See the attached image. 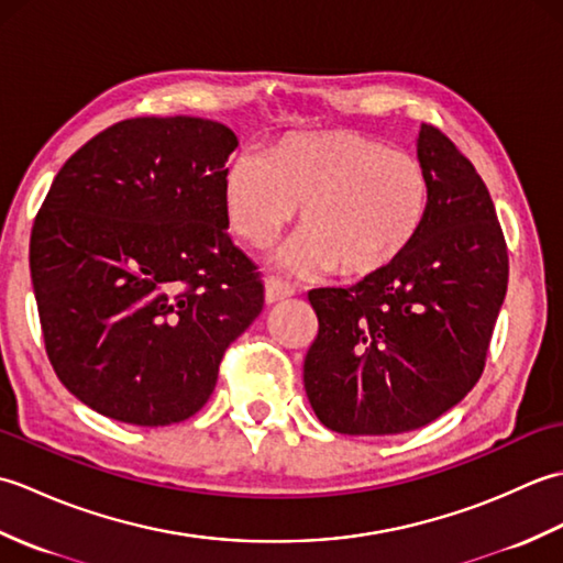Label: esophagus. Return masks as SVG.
<instances>
[{"mask_svg": "<svg viewBox=\"0 0 563 563\" xmlns=\"http://www.w3.org/2000/svg\"><path fill=\"white\" fill-rule=\"evenodd\" d=\"M292 288L288 283H283L280 278H266V302L275 305V302H283L292 297Z\"/></svg>", "mask_w": 563, "mask_h": 563, "instance_id": "obj_1", "label": "esophagus"}]
</instances>
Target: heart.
I'll return each mask as SVG.
<instances>
[{
  "mask_svg": "<svg viewBox=\"0 0 563 563\" xmlns=\"http://www.w3.org/2000/svg\"><path fill=\"white\" fill-rule=\"evenodd\" d=\"M222 206L232 232L266 246L300 208V227L280 263L292 273L365 280L385 273L421 234L430 181L413 154L355 130L283 137L224 169Z\"/></svg>",
  "mask_w": 563,
  "mask_h": 563,
  "instance_id": "b5f03b06",
  "label": "heart"
}]
</instances>
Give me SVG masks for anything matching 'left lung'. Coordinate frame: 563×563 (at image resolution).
Masks as SVG:
<instances>
[{
    "instance_id": "1",
    "label": "left lung",
    "mask_w": 563,
    "mask_h": 563,
    "mask_svg": "<svg viewBox=\"0 0 563 563\" xmlns=\"http://www.w3.org/2000/svg\"><path fill=\"white\" fill-rule=\"evenodd\" d=\"M430 181L421 234L353 288L309 292L319 331L305 357L317 418L343 435L409 433L479 382L508 290V249L474 164L433 125L418 133Z\"/></svg>"
}]
</instances>
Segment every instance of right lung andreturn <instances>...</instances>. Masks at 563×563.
<instances>
[{
	"mask_svg": "<svg viewBox=\"0 0 563 563\" xmlns=\"http://www.w3.org/2000/svg\"><path fill=\"white\" fill-rule=\"evenodd\" d=\"M236 145L206 118H130L71 154L47 190L31 232L45 353L101 416L186 421L261 314V273L222 206Z\"/></svg>",
	"mask_w": 563,
	"mask_h": 563,
	"instance_id": "right-lung-1",
	"label": "right lung"
}]
</instances>
